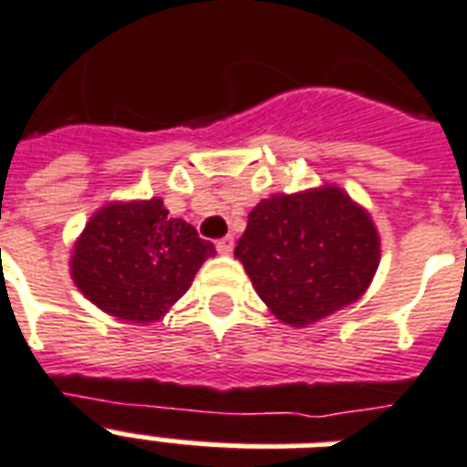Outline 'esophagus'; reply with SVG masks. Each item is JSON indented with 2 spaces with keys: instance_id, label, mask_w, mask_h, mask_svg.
I'll return each mask as SVG.
<instances>
[{
  "instance_id": "obj_1",
  "label": "esophagus",
  "mask_w": 467,
  "mask_h": 467,
  "mask_svg": "<svg viewBox=\"0 0 467 467\" xmlns=\"http://www.w3.org/2000/svg\"><path fill=\"white\" fill-rule=\"evenodd\" d=\"M215 249H218V254H223V256H230L234 249V240L233 237H223V240H218Z\"/></svg>"
}]
</instances>
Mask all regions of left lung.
I'll return each mask as SVG.
<instances>
[{
	"mask_svg": "<svg viewBox=\"0 0 467 467\" xmlns=\"http://www.w3.org/2000/svg\"><path fill=\"white\" fill-rule=\"evenodd\" d=\"M234 256L280 323L308 327L368 292L379 265V234L342 187L320 185L261 199Z\"/></svg>",
	"mask_w": 467,
	"mask_h": 467,
	"instance_id": "left-lung-1",
	"label": "left lung"
}]
</instances>
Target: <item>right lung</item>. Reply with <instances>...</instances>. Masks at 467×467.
I'll use <instances>...</instances> for the list:
<instances>
[{
  "label": "right lung",
  "instance_id": "right-lung-1",
  "mask_svg": "<svg viewBox=\"0 0 467 467\" xmlns=\"http://www.w3.org/2000/svg\"><path fill=\"white\" fill-rule=\"evenodd\" d=\"M211 242L163 199L109 202L92 213L70 252V277L82 296L123 323H156L190 289Z\"/></svg>",
  "mask_w": 467,
  "mask_h": 467
}]
</instances>
